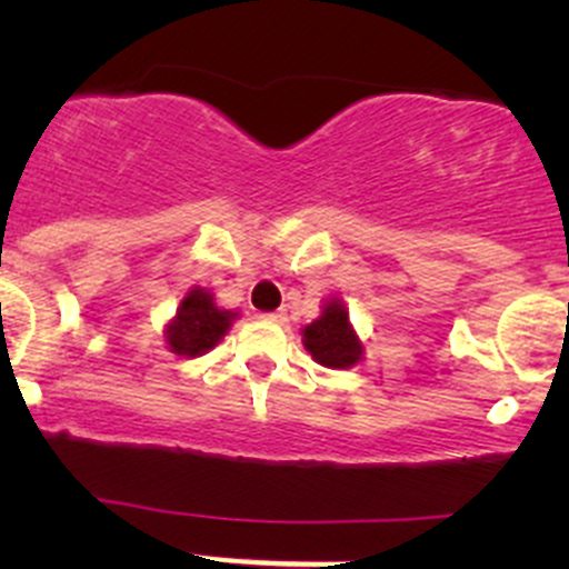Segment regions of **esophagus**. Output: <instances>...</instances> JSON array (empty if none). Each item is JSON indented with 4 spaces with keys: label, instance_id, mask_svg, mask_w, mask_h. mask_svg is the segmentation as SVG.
Returning a JSON list of instances; mask_svg holds the SVG:
<instances>
[{
    "label": "esophagus",
    "instance_id": "esophagus-1",
    "mask_svg": "<svg viewBox=\"0 0 569 569\" xmlns=\"http://www.w3.org/2000/svg\"><path fill=\"white\" fill-rule=\"evenodd\" d=\"M261 319H267V321H274V325H286V319H289V317H286L283 311H272V313H263Z\"/></svg>",
    "mask_w": 569,
    "mask_h": 569
}]
</instances>
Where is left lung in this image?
<instances>
[{
	"label": "left lung",
	"instance_id": "left-lung-1",
	"mask_svg": "<svg viewBox=\"0 0 569 569\" xmlns=\"http://www.w3.org/2000/svg\"><path fill=\"white\" fill-rule=\"evenodd\" d=\"M302 343L311 358L327 369H349L363 355L358 336L349 327V313L338 300L325 306L321 317L302 330Z\"/></svg>",
	"mask_w": 569,
	"mask_h": 569
}]
</instances>
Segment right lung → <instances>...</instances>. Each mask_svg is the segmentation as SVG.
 <instances>
[{"label": "right lung", "instance_id": "1", "mask_svg": "<svg viewBox=\"0 0 569 569\" xmlns=\"http://www.w3.org/2000/svg\"><path fill=\"white\" fill-rule=\"evenodd\" d=\"M231 319L233 313L220 311L209 291H187V297L178 306L176 319L168 325L170 349L183 358H198V355L209 352L211 347L220 343V338L231 327Z\"/></svg>", "mask_w": 569, "mask_h": 569}]
</instances>
